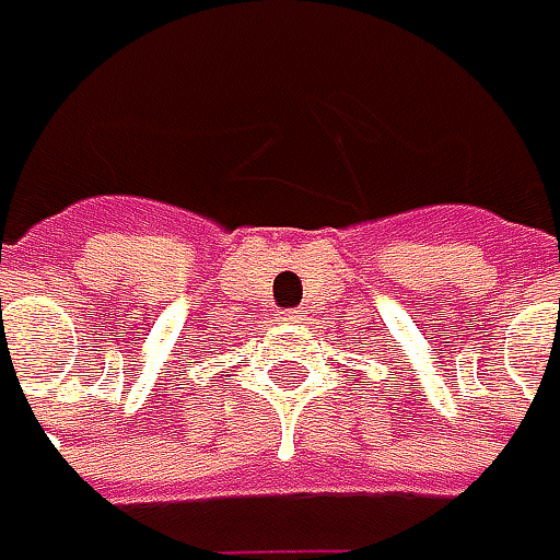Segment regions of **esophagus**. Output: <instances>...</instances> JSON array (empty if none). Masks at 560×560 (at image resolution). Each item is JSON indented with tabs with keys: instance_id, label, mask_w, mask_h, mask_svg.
I'll use <instances>...</instances> for the list:
<instances>
[{
	"instance_id": "obj_1",
	"label": "esophagus",
	"mask_w": 560,
	"mask_h": 560,
	"mask_svg": "<svg viewBox=\"0 0 560 560\" xmlns=\"http://www.w3.org/2000/svg\"><path fill=\"white\" fill-rule=\"evenodd\" d=\"M281 318H284V322H300V318H303V310H284Z\"/></svg>"
}]
</instances>
